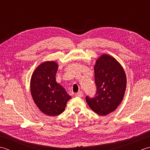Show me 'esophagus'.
Here are the masks:
<instances>
[{"instance_id":"obj_1","label":"esophagus","mask_w":150,"mask_h":150,"mask_svg":"<svg viewBox=\"0 0 150 150\" xmlns=\"http://www.w3.org/2000/svg\"><path fill=\"white\" fill-rule=\"evenodd\" d=\"M75 95L76 97H81L83 96V93H82V91H79L78 93H75Z\"/></svg>"}]
</instances>
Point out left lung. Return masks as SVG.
I'll use <instances>...</instances> for the list:
<instances>
[{
	"label": "left lung",
	"mask_w": 150,
	"mask_h": 150,
	"mask_svg": "<svg viewBox=\"0 0 150 150\" xmlns=\"http://www.w3.org/2000/svg\"><path fill=\"white\" fill-rule=\"evenodd\" d=\"M97 87L94 97H86L88 106L99 115L115 111L122 102L126 87L125 72L115 59L103 55L94 66Z\"/></svg>",
	"instance_id": "obj_1"
}]
</instances>
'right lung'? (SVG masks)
<instances>
[{
    "mask_svg": "<svg viewBox=\"0 0 150 150\" xmlns=\"http://www.w3.org/2000/svg\"><path fill=\"white\" fill-rule=\"evenodd\" d=\"M58 65L54 61L41 64L35 70L30 82L31 93L39 110L48 116H57L65 110L71 97L56 82Z\"/></svg>",
    "mask_w": 150,
    "mask_h": 150,
    "instance_id": "1",
    "label": "right lung"
}]
</instances>
